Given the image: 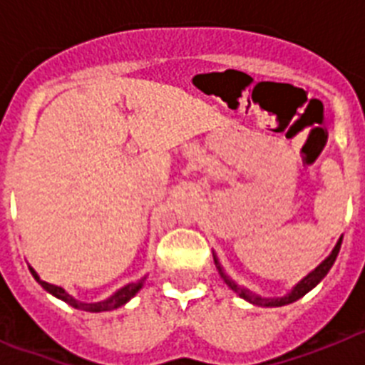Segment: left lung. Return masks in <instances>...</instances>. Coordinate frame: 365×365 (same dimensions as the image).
Listing matches in <instances>:
<instances>
[{
	"mask_svg": "<svg viewBox=\"0 0 365 365\" xmlns=\"http://www.w3.org/2000/svg\"><path fill=\"white\" fill-rule=\"evenodd\" d=\"M340 247H341V237H340V241H338V243H336V247H334L333 252L329 254V257L324 261V263H322L320 267H316V269L312 270V272L309 274V276H305V278H303L302 282H299L298 285H296L294 289H292V291L289 292V294L283 296V298H276V299L259 298V296L252 294V292L245 291V289H241L240 285H235V283L232 282V279L227 278V274L222 272V269H221V267H219L217 259H215V265H217L219 274H221L222 279L227 282V285L230 287L232 291L237 292V294H240L241 298H245V299H247V302L254 303V305H261V307H282V305H287V303L296 302V299H299V298H302V296L307 294V292L311 291V289H314V287L318 285V283H320L322 279L325 278V276H327V272H329V270H331L333 263H334V261H336L338 252H340Z\"/></svg>",
	"mask_w": 365,
	"mask_h": 365,
	"instance_id": "8db88e82",
	"label": "left lung"
}]
</instances>
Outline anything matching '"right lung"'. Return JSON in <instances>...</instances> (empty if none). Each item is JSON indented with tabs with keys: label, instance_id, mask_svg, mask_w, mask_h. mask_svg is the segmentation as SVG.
Here are the masks:
<instances>
[{
	"label": "right lung",
	"instance_id": "right-lung-1",
	"mask_svg": "<svg viewBox=\"0 0 365 365\" xmlns=\"http://www.w3.org/2000/svg\"><path fill=\"white\" fill-rule=\"evenodd\" d=\"M29 270H31V274L34 276V279H36L38 283H40L41 287H43L45 291H49L51 294L56 296V298L63 299L66 303H69L71 307L74 309H80V311H87V312H102V311H111V309H117L120 307V305H124L128 299L133 298L135 294H137L138 291H140V287H143L144 279H140V282L137 283H130V285H125L124 289H120L118 292H115V294L111 296L109 299H104V302H98V303H82L78 302V299H74L73 296L67 294L66 291H63L62 287H56V285H51V283L43 282V279H40V276H38L36 272H34V269H31L29 267Z\"/></svg>",
	"mask_w": 365,
	"mask_h": 365
}]
</instances>
